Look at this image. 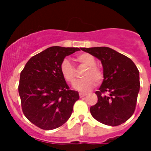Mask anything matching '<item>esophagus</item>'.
<instances>
[{
    "label": "esophagus",
    "instance_id": "1",
    "mask_svg": "<svg viewBox=\"0 0 151 151\" xmlns=\"http://www.w3.org/2000/svg\"><path fill=\"white\" fill-rule=\"evenodd\" d=\"M86 93H79V96H80V97H81V98H82V97H85L86 96Z\"/></svg>",
    "mask_w": 151,
    "mask_h": 151
}]
</instances>
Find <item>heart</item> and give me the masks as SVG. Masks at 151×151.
Here are the masks:
<instances>
[{
  "label": "heart",
  "mask_w": 151,
  "mask_h": 151,
  "mask_svg": "<svg viewBox=\"0 0 151 151\" xmlns=\"http://www.w3.org/2000/svg\"><path fill=\"white\" fill-rule=\"evenodd\" d=\"M76 60L80 64L86 68V70L82 74L83 79L78 81L74 84V88L81 92H87L93 87L94 82L99 84L104 78L103 72L99 67L95 65L96 60L91 54L83 53L77 56ZM60 73L66 81L69 83H73L76 81V70L72 64L67 59L62 60L60 64Z\"/></svg>",
  "instance_id": "b5f03b06"
}]
</instances>
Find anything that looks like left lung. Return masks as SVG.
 I'll use <instances>...</instances> for the list:
<instances>
[{
    "label": "left lung",
    "mask_w": 151,
    "mask_h": 151,
    "mask_svg": "<svg viewBox=\"0 0 151 151\" xmlns=\"http://www.w3.org/2000/svg\"><path fill=\"white\" fill-rule=\"evenodd\" d=\"M101 61L103 83L95 93L97 102L90 108L97 121L118 126L132 116L140 90L139 70L130 58L107 47L81 48Z\"/></svg>",
    "instance_id": "left-lung-1"
}]
</instances>
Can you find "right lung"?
<instances>
[{
    "label": "right lung",
    "mask_w": 151,
    "mask_h": 151,
    "mask_svg": "<svg viewBox=\"0 0 151 151\" xmlns=\"http://www.w3.org/2000/svg\"><path fill=\"white\" fill-rule=\"evenodd\" d=\"M81 49L50 47L33 56L22 70L18 86L21 108L27 118L39 128H58L71 115L79 94L70 89L60 67L66 56Z\"/></svg>",
    "instance_id": "obj_1"
}]
</instances>
